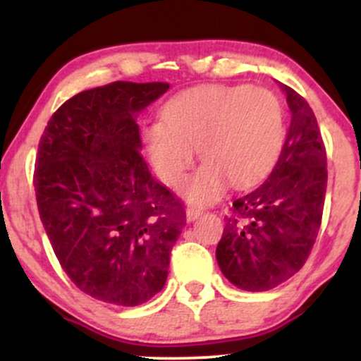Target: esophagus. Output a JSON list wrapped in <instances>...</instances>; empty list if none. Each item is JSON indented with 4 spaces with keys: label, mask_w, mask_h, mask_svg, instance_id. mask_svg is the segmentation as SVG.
<instances>
[{
    "label": "esophagus",
    "mask_w": 361,
    "mask_h": 361,
    "mask_svg": "<svg viewBox=\"0 0 361 361\" xmlns=\"http://www.w3.org/2000/svg\"><path fill=\"white\" fill-rule=\"evenodd\" d=\"M202 212H204V210H202L200 207L190 205L188 209H186V221H195V219L200 217Z\"/></svg>",
    "instance_id": "obj_1"
}]
</instances>
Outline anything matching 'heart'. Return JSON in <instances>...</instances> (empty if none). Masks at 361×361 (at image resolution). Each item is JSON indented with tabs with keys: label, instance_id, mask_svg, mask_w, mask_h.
<instances>
[{
	"label": "heart",
	"instance_id": "b5f03b06",
	"mask_svg": "<svg viewBox=\"0 0 361 361\" xmlns=\"http://www.w3.org/2000/svg\"><path fill=\"white\" fill-rule=\"evenodd\" d=\"M285 140L283 106L256 86H200L176 94L163 120L144 127L149 159L169 186L183 181L197 156L205 163L186 181L183 195L210 204L226 190L255 183L273 168Z\"/></svg>",
	"mask_w": 361,
	"mask_h": 361
}]
</instances>
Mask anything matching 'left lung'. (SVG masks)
Instances as JSON below:
<instances>
[{"instance_id":"1","label":"left lung","mask_w":361,"mask_h":361,"mask_svg":"<svg viewBox=\"0 0 361 361\" xmlns=\"http://www.w3.org/2000/svg\"><path fill=\"white\" fill-rule=\"evenodd\" d=\"M292 118L280 157L258 188L235 198L217 244L227 280L247 292L275 288L304 267L324 210L326 147L304 97L281 85Z\"/></svg>"}]
</instances>
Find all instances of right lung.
Instances as JSON below:
<instances>
[{
    "label": "right lung",
    "instance_id": "1",
    "mask_svg": "<svg viewBox=\"0 0 361 361\" xmlns=\"http://www.w3.org/2000/svg\"><path fill=\"white\" fill-rule=\"evenodd\" d=\"M168 82L115 81L62 103L39 142L40 221L78 288L134 307L161 292L185 207L140 156L137 114Z\"/></svg>",
    "mask_w": 361,
    "mask_h": 361
}]
</instances>
